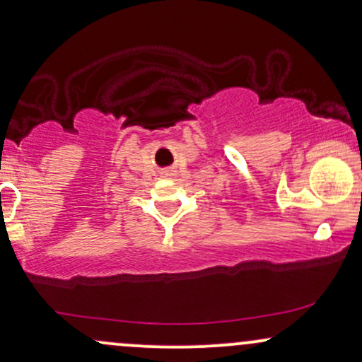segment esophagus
Instances as JSON below:
<instances>
[{
    "instance_id": "34e87169",
    "label": "esophagus",
    "mask_w": 362,
    "mask_h": 362,
    "mask_svg": "<svg viewBox=\"0 0 362 362\" xmlns=\"http://www.w3.org/2000/svg\"><path fill=\"white\" fill-rule=\"evenodd\" d=\"M173 175V170H165L163 177H172Z\"/></svg>"
}]
</instances>
